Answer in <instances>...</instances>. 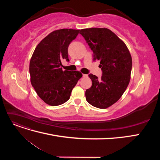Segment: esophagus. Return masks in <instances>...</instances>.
<instances>
[{"label":"esophagus","instance_id":"esophagus-1","mask_svg":"<svg viewBox=\"0 0 160 160\" xmlns=\"http://www.w3.org/2000/svg\"><path fill=\"white\" fill-rule=\"evenodd\" d=\"M88 75H86V74H83V77H87Z\"/></svg>","mask_w":160,"mask_h":160}]
</instances>
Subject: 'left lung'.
Instances as JSON below:
<instances>
[{
	"label": "left lung",
	"mask_w": 160,
	"mask_h": 160,
	"mask_svg": "<svg viewBox=\"0 0 160 160\" xmlns=\"http://www.w3.org/2000/svg\"><path fill=\"white\" fill-rule=\"evenodd\" d=\"M93 52V59L99 60L102 76L89 75L91 88L85 91L91 105L106 109L121 98L131 79L132 59L125 42L106 28H89L79 32Z\"/></svg>",
	"instance_id": "1"
}]
</instances>
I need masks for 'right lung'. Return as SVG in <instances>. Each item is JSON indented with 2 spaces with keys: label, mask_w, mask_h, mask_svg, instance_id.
Instances as JSON below:
<instances>
[{
  "label": "right lung",
  "mask_w": 160,
  "mask_h": 160,
  "mask_svg": "<svg viewBox=\"0 0 160 160\" xmlns=\"http://www.w3.org/2000/svg\"><path fill=\"white\" fill-rule=\"evenodd\" d=\"M80 30L62 28L51 32L38 43L29 65L31 82L38 97L47 104L59 105L70 98L82 77L78 71H62L61 60L69 61L68 47Z\"/></svg>",
  "instance_id": "add662e5"
}]
</instances>
